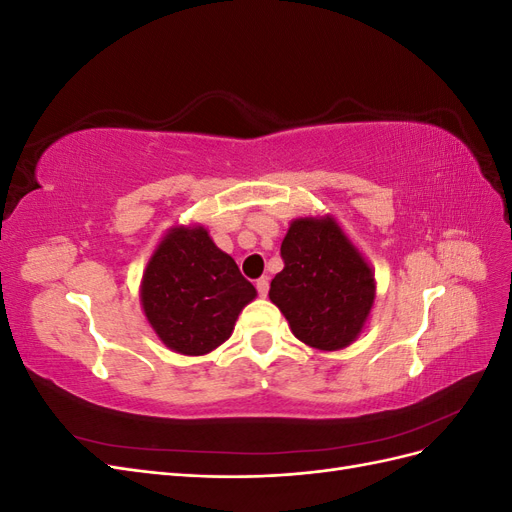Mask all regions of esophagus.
<instances>
[{
    "label": "esophagus",
    "mask_w": 512,
    "mask_h": 512,
    "mask_svg": "<svg viewBox=\"0 0 512 512\" xmlns=\"http://www.w3.org/2000/svg\"><path fill=\"white\" fill-rule=\"evenodd\" d=\"M256 290L260 297H267L269 294V277H260V280H256Z\"/></svg>",
    "instance_id": "34e87169"
}]
</instances>
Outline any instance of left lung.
I'll return each instance as SVG.
<instances>
[{
    "label": "left lung",
    "mask_w": 512,
    "mask_h": 512,
    "mask_svg": "<svg viewBox=\"0 0 512 512\" xmlns=\"http://www.w3.org/2000/svg\"><path fill=\"white\" fill-rule=\"evenodd\" d=\"M284 269L269 299L290 331L316 350H342L361 335L376 299L374 271L331 218L292 220L282 241Z\"/></svg>",
    "instance_id": "8db88e82"
}]
</instances>
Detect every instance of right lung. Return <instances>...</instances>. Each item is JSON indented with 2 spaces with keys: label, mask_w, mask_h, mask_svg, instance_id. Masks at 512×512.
Returning a JSON list of instances; mask_svg holds the SVG:
<instances>
[{
  "label": "right lung",
  "mask_w": 512,
  "mask_h": 512,
  "mask_svg": "<svg viewBox=\"0 0 512 512\" xmlns=\"http://www.w3.org/2000/svg\"><path fill=\"white\" fill-rule=\"evenodd\" d=\"M256 288L237 262L222 252L205 226H173L149 258L141 305L162 344L200 356L232 335L241 309Z\"/></svg>",
  "instance_id": "add662e5"
}]
</instances>
